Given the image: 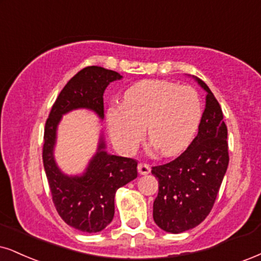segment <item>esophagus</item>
Returning <instances> with one entry per match:
<instances>
[{
	"mask_svg": "<svg viewBox=\"0 0 261 261\" xmlns=\"http://www.w3.org/2000/svg\"><path fill=\"white\" fill-rule=\"evenodd\" d=\"M150 170H151L150 166L146 165V163H139V165H138V172H139V174L141 175L149 174Z\"/></svg>",
	"mask_w": 261,
	"mask_h": 261,
	"instance_id": "obj_1",
	"label": "esophagus"
}]
</instances>
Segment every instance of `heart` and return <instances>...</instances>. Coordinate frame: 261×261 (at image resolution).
<instances>
[{"instance_id": "b5f03b06", "label": "heart", "mask_w": 261, "mask_h": 261, "mask_svg": "<svg viewBox=\"0 0 261 261\" xmlns=\"http://www.w3.org/2000/svg\"><path fill=\"white\" fill-rule=\"evenodd\" d=\"M202 117L198 93L190 86L145 80L124 93L123 104L106 114L115 145L133 152L145 134L163 156H174L191 143Z\"/></svg>"}]
</instances>
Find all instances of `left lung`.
Returning <instances> with one entry per match:
<instances>
[{"mask_svg":"<svg viewBox=\"0 0 261 261\" xmlns=\"http://www.w3.org/2000/svg\"><path fill=\"white\" fill-rule=\"evenodd\" d=\"M195 80L207 92L197 136L179 157L151 170L159 179L153 220L172 233L194 229L207 218L229 166L223 111L208 86L197 77Z\"/></svg>","mask_w":261,"mask_h":261,"instance_id":"1","label":"left lung"}]
</instances>
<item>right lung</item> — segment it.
<instances>
[{
    "mask_svg": "<svg viewBox=\"0 0 261 261\" xmlns=\"http://www.w3.org/2000/svg\"><path fill=\"white\" fill-rule=\"evenodd\" d=\"M122 76L101 66H87L66 83L52 106L44 127L43 166L54 207L67 225L83 232H99L112 221L117 189L137 178L138 162L109 155L100 138L98 151L82 175L64 174L54 161L57 127L62 116L76 109H89L104 118V92Z\"/></svg>",
    "mask_w": 261,
    "mask_h": 261,
    "instance_id": "obj_1",
    "label": "right lung"
}]
</instances>
